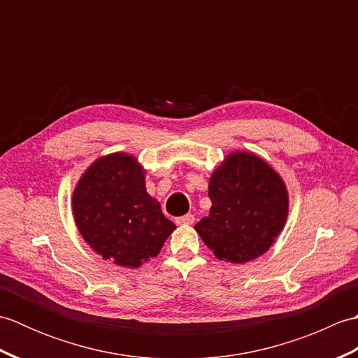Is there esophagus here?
<instances>
[{
  "label": "esophagus",
  "mask_w": 358,
  "mask_h": 358,
  "mask_svg": "<svg viewBox=\"0 0 358 358\" xmlns=\"http://www.w3.org/2000/svg\"><path fill=\"white\" fill-rule=\"evenodd\" d=\"M175 222H177V224H192L195 222V217L192 214H186L183 217H178Z\"/></svg>",
  "instance_id": "1"
}]
</instances>
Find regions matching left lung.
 Here are the masks:
<instances>
[{"label":"left lung","instance_id":"obj_1","mask_svg":"<svg viewBox=\"0 0 358 358\" xmlns=\"http://www.w3.org/2000/svg\"><path fill=\"white\" fill-rule=\"evenodd\" d=\"M209 215L195 231L218 260L248 263L268 250L285 227V181L250 152H232L209 180Z\"/></svg>","mask_w":358,"mask_h":358}]
</instances>
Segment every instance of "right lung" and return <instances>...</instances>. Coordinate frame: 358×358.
Segmentation results:
<instances>
[{
	"mask_svg": "<svg viewBox=\"0 0 358 358\" xmlns=\"http://www.w3.org/2000/svg\"><path fill=\"white\" fill-rule=\"evenodd\" d=\"M136 158L115 152L98 158L83 173L72 196L81 237L104 260L140 268L157 257L175 224L146 192Z\"/></svg>",
	"mask_w": 358,
	"mask_h": 358,
	"instance_id": "obj_1",
	"label": "right lung"
}]
</instances>
